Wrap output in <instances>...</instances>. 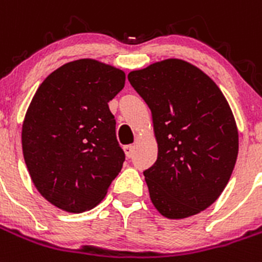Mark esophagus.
Instances as JSON below:
<instances>
[{
	"label": "esophagus",
	"instance_id": "obj_1",
	"mask_svg": "<svg viewBox=\"0 0 262 262\" xmlns=\"http://www.w3.org/2000/svg\"><path fill=\"white\" fill-rule=\"evenodd\" d=\"M124 151H125V156L128 157V158H132V157H133L134 146L133 145H126V146H124Z\"/></svg>",
	"mask_w": 262,
	"mask_h": 262
}]
</instances>
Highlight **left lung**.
Returning a JSON list of instances; mask_svg holds the SVG:
<instances>
[{"label":"left lung","instance_id":"obj_1","mask_svg":"<svg viewBox=\"0 0 262 262\" xmlns=\"http://www.w3.org/2000/svg\"><path fill=\"white\" fill-rule=\"evenodd\" d=\"M151 111L158 157L145 170L150 199L169 219L196 215L226 188L238 153L228 101L202 70L166 59L128 75Z\"/></svg>","mask_w":262,"mask_h":262}]
</instances>
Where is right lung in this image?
I'll list each match as a JSON object with an SVG mask.
<instances>
[{
	"mask_svg": "<svg viewBox=\"0 0 262 262\" xmlns=\"http://www.w3.org/2000/svg\"><path fill=\"white\" fill-rule=\"evenodd\" d=\"M124 85L121 70L79 59L36 90L22 125V150L34 186L52 206L91 210L121 171L125 154L108 103Z\"/></svg>",
	"mask_w": 262,
	"mask_h": 262,
	"instance_id": "add662e5",
	"label": "right lung"
}]
</instances>
